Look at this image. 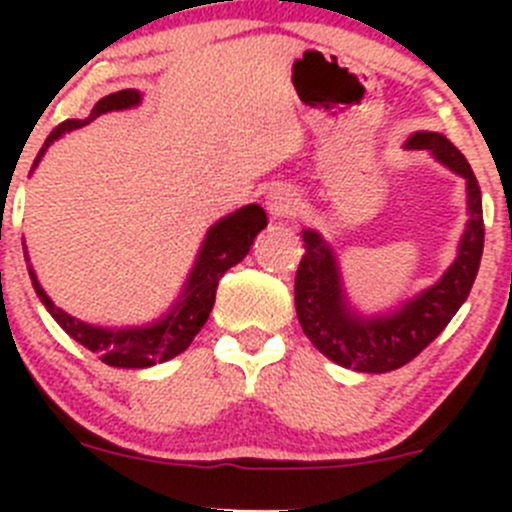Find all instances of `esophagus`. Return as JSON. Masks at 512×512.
Segmentation results:
<instances>
[{"label": "esophagus", "instance_id": "esophagus-1", "mask_svg": "<svg viewBox=\"0 0 512 512\" xmlns=\"http://www.w3.org/2000/svg\"><path fill=\"white\" fill-rule=\"evenodd\" d=\"M265 205L267 210H270L272 218H289V215L297 213L299 198L297 193H292L285 185H275V188H270V193L265 195Z\"/></svg>", "mask_w": 512, "mask_h": 512}]
</instances>
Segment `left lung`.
<instances>
[{"label":"left lung","mask_w":512,"mask_h":512,"mask_svg":"<svg viewBox=\"0 0 512 512\" xmlns=\"http://www.w3.org/2000/svg\"><path fill=\"white\" fill-rule=\"evenodd\" d=\"M406 148L431 151L468 183L471 220L463 232L456 262L448 267L446 275L406 302L399 312L364 319L347 307L334 252L317 232L304 230V255L294 277V304L309 342L339 366L366 374H384L409 364L446 329L453 314L466 302L483 255V203L466 156L446 136L431 131L414 133L406 141Z\"/></svg>","instance_id":"8db88e82"}]
</instances>
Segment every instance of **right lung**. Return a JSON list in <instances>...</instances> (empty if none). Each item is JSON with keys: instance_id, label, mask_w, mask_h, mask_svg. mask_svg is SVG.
<instances>
[{"instance_id": "obj_1", "label": "right lung", "mask_w": 512, "mask_h": 512, "mask_svg": "<svg viewBox=\"0 0 512 512\" xmlns=\"http://www.w3.org/2000/svg\"><path fill=\"white\" fill-rule=\"evenodd\" d=\"M138 101H141V94H138L136 89H123L116 91V94L103 96L86 121H81V118H69V121L59 123V126L49 133L44 146H41L34 165L39 163V158L44 156L46 148H49L61 133L86 126V123L94 121L96 116H101V113L106 111L136 106ZM262 227H267V215L260 205H245V208L227 215L220 223L210 227L208 237H205L203 242V250H200L198 255V262H195L188 285H185L183 299H180V302L170 309V314H165L160 322L143 329H103L79 322V319H74L71 314H66L64 309L54 307V302L46 297L39 280H36L32 267H29V275H32V285L41 302H44V307L49 309L51 317L59 322V327L64 329L69 337H74L76 342L84 344L86 349L98 354V359H101L103 364L123 366V369H143V366H153L160 364V361L173 359V356H178L180 352H185V349L190 347L195 334H198L200 329H203V324L208 322L210 309H213L215 304V292H218L220 277L250 252L252 242H255L257 232H260ZM24 257H27V245H24Z\"/></svg>"}]
</instances>
